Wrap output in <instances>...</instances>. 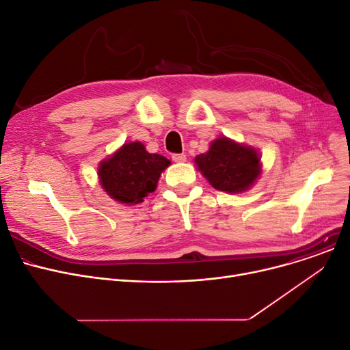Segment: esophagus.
I'll use <instances>...</instances> for the list:
<instances>
[{"mask_svg": "<svg viewBox=\"0 0 350 350\" xmlns=\"http://www.w3.org/2000/svg\"><path fill=\"white\" fill-rule=\"evenodd\" d=\"M172 159L175 162H185V161H187V155H185V154H174Z\"/></svg>", "mask_w": 350, "mask_h": 350, "instance_id": "obj_1", "label": "esophagus"}]
</instances>
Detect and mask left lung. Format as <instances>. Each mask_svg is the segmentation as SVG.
Instances as JSON below:
<instances>
[{
    "mask_svg": "<svg viewBox=\"0 0 350 350\" xmlns=\"http://www.w3.org/2000/svg\"><path fill=\"white\" fill-rule=\"evenodd\" d=\"M195 163L215 189L226 193L249 191L262 172L260 152L228 137L213 139L209 150L195 158Z\"/></svg>",
    "mask_w": 350,
    "mask_h": 350,
    "instance_id": "1",
    "label": "left lung"
}]
</instances>
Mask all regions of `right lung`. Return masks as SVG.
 Listing matches in <instances>:
<instances>
[{"mask_svg": "<svg viewBox=\"0 0 350 350\" xmlns=\"http://www.w3.org/2000/svg\"><path fill=\"white\" fill-rule=\"evenodd\" d=\"M171 161L150 154L139 141L126 142L98 163V182L105 192L118 203L137 204L157 189L161 174Z\"/></svg>", "mask_w": 350, "mask_h": 350, "instance_id": "obj_1", "label": "right lung"}]
</instances>
